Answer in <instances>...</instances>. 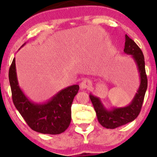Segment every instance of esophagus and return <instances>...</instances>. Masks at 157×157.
<instances>
[{
  "label": "esophagus",
  "mask_w": 157,
  "mask_h": 157,
  "mask_svg": "<svg viewBox=\"0 0 157 157\" xmlns=\"http://www.w3.org/2000/svg\"><path fill=\"white\" fill-rule=\"evenodd\" d=\"M91 86V82L89 80H84L81 82L80 84V89L82 90L89 89Z\"/></svg>",
  "instance_id": "esophagus-1"
}]
</instances>
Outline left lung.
Masks as SVG:
<instances>
[{
    "label": "left lung",
    "instance_id": "8db88e82",
    "mask_svg": "<svg viewBox=\"0 0 157 157\" xmlns=\"http://www.w3.org/2000/svg\"><path fill=\"white\" fill-rule=\"evenodd\" d=\"M125 43L124 52L126 55H131L137 67L140 75V86L136 94L131 102L125 107H113L107 109L104 106L100 99L92 94H90L89 97L96 111L97 120L100 125L104 128L110 129L116 128L125 124L131 122L137 117L141 110L142 102L147 88V75L145 68V58L140 47L125 35Z\"/></svg>",
    "mask_w": 157,
    "mask_h": 157
}]
</instances>
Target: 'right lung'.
I'll return each mask as SVG.
<instances>
[{
    "mask_svg": "<svg viewBox=\"0 0 157 157\" xmlns=\"http://www.w3.org/2000/svg\"><path fill=\"white\" fill-rule=\"evenodd\" d=\"M9 80L14 105L32 130L45 134H59L68 128L71 119V104L80 89L78 85L60 90L48 101L36 103L30 100L20 87L15 58L10 68Z\"/></svg>",
    "mask_w": 157,
    "mask_h": 157,
    "instance_id": "1",
    "label": "right lung"
}]
</instances>
